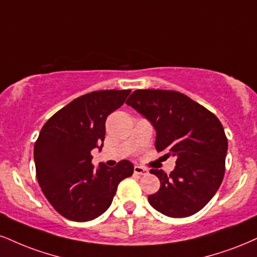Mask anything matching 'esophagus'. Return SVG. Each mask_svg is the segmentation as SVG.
I'll list each match as a JSON object with an SVG mask.
<instances>
[{
    "label": "esophagus",
    "instance_id": "1",
    "mask_svg": "<svg viewBox=\"0 0 257 257\" xmlns=\"http://www.w3.org/2000/svg\"><path fill=\"white\" fill-rule=\"evenodd\" d=\"M134 174L140 175V176H145V175L148 174V170L146 168H142V166H135Z\"/></svg>",
    "mask_w": 257,
    "mask_h": 257
}]
</instances>
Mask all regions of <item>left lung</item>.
I'll list each match as a JSON object with an SVG mask.
<instances>
[{
  "instance_id": "obj_1",
  "label": "left lung",
  "mask_w": 257,
  "mask_h": 257,
  "mask_svg": "<svg viewBox=\"0 0 257 257\" xmlns=\"http://www.w3.org/2000/svg\"><path fill=\"white\" fill-rule=\"evenodd\" d=\"M152 123L156 150L176 157L171 174L151 170L160 181L148 196L154 209L171 218H185L202 209L217 193L225 175L227 138L220 120L181 92L137 89L125 101Z\"/></svg>"
}]
</instances>
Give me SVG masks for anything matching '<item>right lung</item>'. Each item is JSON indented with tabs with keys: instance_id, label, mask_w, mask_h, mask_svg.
<instances>
[{
	"instance_id": "add662e5",
	"label": "right lung",
	"mask_w": 257,
	"mask_h": 257,
	"mask_svg": "<svg viewBox=\"0 0 257 257\" xmlns=\"http://www.w3.org/2000/svg\"><path fill=\"white\" fill-rule=\"evenodd\" d=\"M131 89L94 91L74 99L43 125L35 144L36 176L51 206L73 221L95 219L109 208L119 182L134 165L92 164L91 151L103 147L105 120L123 105Z\"/></svg>"
}]
</instances>
